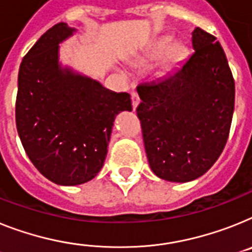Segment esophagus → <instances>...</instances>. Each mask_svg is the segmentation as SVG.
Returning <instances> with one entry per match:
<instances>
[{
    "label": "esophagus",
    "mask_w": 252,
    "mask_h": 252,
    "mask_svg": "<svg viewBox=\"0 0 252 252\" xmlns=\"http://www.w3.org/2000/svg\"><path fill=\"white\" fill-rule=\"evenodd\" d=\"M130 98H132V106H133V110H136L137 105L139 103V97L138 94H136V92H132V94H130Z\"/></svg>",
    "instance_id": "34e87169"
}]
</instances>
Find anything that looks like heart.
<instances>
[{
	"label": "heart",
	"instance_id": "b5f03b06",
	"mask_svg": "<svg viewBox=\"0 0 252 252\" xmlns=\"http://www.w3.org/2000/svg\"><path fill=\"white\" fill-rule=\"evenodd\" d=\"M173 39L170 37H164L160 38L154 47L151 48L149 54L146 55L145 63H154L160 59H162L169 52L168 58H166V65L168 66H173V65L178 64L182 59L185 58V48L177 44L174 47H172Z\"/></svg>",
	"mask_w": 252,
	"mask_h": 252
}]
</instances>
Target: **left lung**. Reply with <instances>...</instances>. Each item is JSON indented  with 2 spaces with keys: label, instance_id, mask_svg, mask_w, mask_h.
Instances as JSON below:
<instances>
[{
  "label": "left lung",
  "instance_id": "left-lung-1",
  "mask_svg": "<svg viewBox=\"0 0 252 252\" xmlns=\"http://www.w3.org/2000/svg\"><path fill=\"white\" fill-rule=\"evenodd\" d=\"M192 48L174 73L137 87L149 164L170 182L193 181L214 165L233 116L234 79L220 43L197 27Z\"/></svg>",
  "mask_w": 252,
  "mask_h": 252
}]
</instances>
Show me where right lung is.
<instances>
[{
  "instance_id": "obj_1",
  "label": "right lung",
  "mask_w": 252,
  "mask_h": 252,
  "mask_svg": "<svg viewBox=\"0 0 252 252\" xmlns=\"http://www.w3.org/2000/svg\"><path fill=\"white\" fill-rule=\"evenodd\" d=\"M55 24L23 59L15 119L33 165L61 186L82 185L100 172L115 116L132 110L130 96L105 90L98 82L63 70L59 43L73 33Z\"/></svg>"
}]
</instances>
